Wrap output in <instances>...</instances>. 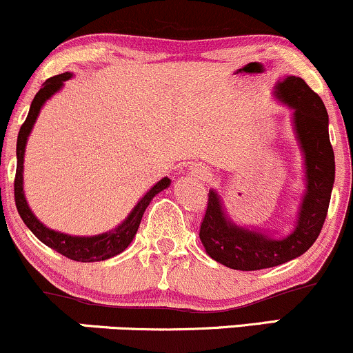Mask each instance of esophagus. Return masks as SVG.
I'll return each mask as SVG.
<instances>
[{
  "label": "esophagus",
  "instance_id": "obj_1",
  "mask_svg": "<svg viewBox=\"0 0 353 353\" xmlns=\"http://www.w3.org/2000/svg\"><path fill=\"white\" fill-rule=\"evenodd\" d=\"M192 174L197 177V179H208L210 176V171L205 165H197V168L192 169Z\"/></svg>",
  "mask_w": 353,
  "mask_h": 353
}]
</instances>
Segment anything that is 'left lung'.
Masks as SVG:
<instances>
[{
    "label": "left lung",
    "instance_id": "obj_1",
    "mask_svg": "<svg viewBox=\"0 0 353 353\" xmlns=\"http://www.w3.org/2000/svg\"><path fill=\"white\" fill-rule=\"evenodd\" d=\"M277 96L294 109L295 131L305 154L307 192L294 232L285 239H272L229 222L219 196L209 190L199 237L205 252L230 269H269L307 252L317 241L329 210L335 159L329 137L327 109L317 92L295 76H289L277 84Z\"/></svg>",
    "mask_w": 353,
    "mask_h": 353
}]
</instances>
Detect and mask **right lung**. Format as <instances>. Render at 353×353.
Wrapping results in <instances>:
<instances>
[{"mask_svg": "<svg viewBox=\"0 0 353 353\" xmlns=\"http://www.w3.org/2000/svg\"><path fill=\"white\" fill-rule=\"evenodd\" d=\"M71 78V72H63V74L52 76V78L46 79L44 86L36 92L33 103H31L30 112H28L26 121H24L21 129L18 132V143H16V157H18V168H16V176H14V202L16 209H18L19 216H21L23 222L28 225V229L34 234L43 244H46L51 249H54L56 252H59L64 257L71 259L76 262H99L106 261V259L114 257V255L121 254L123 250L131 244L132 237L136 236L137 229H139L141 219L145 208L149 205V202L152 201V197L157 192L169 188L171 181L168 177L161 179L154 188L149 190L148 194L137 202V205L132 209V212L129 214L128 219L119 225V228L112 230V232L101 234V236L94 237H72L68 234L56 232L44 228L41 222L34 217V214L31 212L28 208L26 199H24L23 192V157H24V145H26V139L30 136L31 129L36 117L39 114V109L44 104V101L50 99L56 91H59V88L63 86V83L66 79Z\"/></svg>", "mask_w": 353, "mask_h": 353, "instance_id": "right-lung-1", "label": "right lung"}]
</instances>
